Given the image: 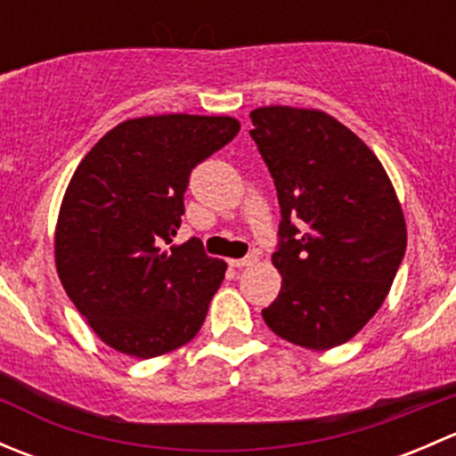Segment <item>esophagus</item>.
<instances>
[{
  "label": "esophagus",
  "mask_w": 456,
  "mask_h": 456,
  "mask_svg": "<svg viewBox=\"0 0 456 456\" xmlns=\"http://www.w3.org/2000/svg\"><path fill=\"white\" fill-rule=\"evenodd\" d=\"M256 260H257V256L251 254L247 257H236V260H229V265H232L233 269H242V266H251Z\"/></svg>",
  "instance_id": "esophagus-1"
}]
</instances>
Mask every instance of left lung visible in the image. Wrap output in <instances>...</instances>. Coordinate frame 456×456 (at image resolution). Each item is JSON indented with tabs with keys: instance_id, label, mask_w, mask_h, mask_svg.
I'll return each mask as SVG.
<instances>
[{
	"instance_id": "1",
	"label": "left lung",
	"mask_w": 456,
	"mask_h": 456,
	"mask_svg": "<svg viewBox=\"0 0 456 456\" xmlns=\"http://www.w3.org/2000/svg\"><path fill=\"white\" fill-rule=\"evenodd\" d=\"M280 202L273 260L282 289L266 326L305 348L339 346L377 314L406 254L393 183L360 136L320 110L249 114Z\"/></svg>"
}]
</instances>
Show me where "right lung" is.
I'll list each match as a JSON object with an SVG mask.
<instances>
[{
    "label": "right lung",
    "mask_w": 456,
    "mask_h": 456,
    "mask_svg": "<svg viewBox=\"0 0 456 456\" xmlns=\"http://www.w3.org/2000/svg\"><path fill=\"white\" fill-rule=\"evenodd\" d=\"M238 132L232 117L130 118L77 167L54 233L57 273L114 351L150 360L200 330L227 265L207 256L199 238L169 245L191 169Z\"/></svg>",
    "instance_id": "1"
}]
</instances>
